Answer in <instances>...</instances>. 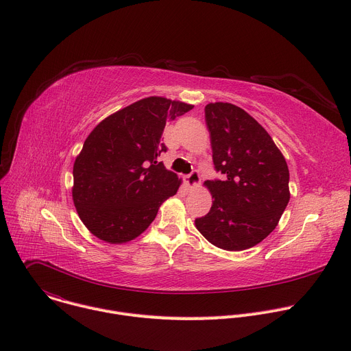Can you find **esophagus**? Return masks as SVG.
Instances as JSON below:
<instances>
[{
    "instance_id": "1",
    "label": "esophagus",
    "mask_w": 351,
    "mask_h": 351,
    "mask_svg": "<svg viewBox=\"0 0 351 351\" xmlns=\"http://www.w3.org/2000/svg\"><path fill=\"white\" fill-rule=\"evenodd\" d=\"M198 183H199V175L197 171H193L190 175L186 176V184L189 187H195L198 186Z\"/></svg>"
}]
</instances>
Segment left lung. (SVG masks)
Segmentation results:
<instances>
[{"mask_svg":"<svg viewBox=\"0 0 351 351\" xmlns=\"http://www.w3.org/2000/svg\"><path fill=\"white\" fill-rule=\"evenodd\" d=\"M213 161L225 180H206L210 213L194 225L211 244L241 252L261 243L290 199L289 168L269 133L240 107L206 106Z\"/></svg>","mask_w":351,"mask_h":351,"instance_id":"1","label":"left lung"}]
</instances>
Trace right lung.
<instances>
[{
    "instance_id": "1",
    "label": "right lung",
    "mask_w": 351,
    "mask_h": 351,
    "mask_svg": "<svg viewBox=\"0 0 351 351\" xmlns=\"http://www.w3.org/2000/svg\"><path fill=\"white\" fill-rule=\"evenodd\" d=\"M194 106L167 97H145L99 122L73 164L72 198L79 218L99 240L128 243L156 219L158 208L182 184L157 157L168 121Z\"/></svg>"
}]
</instances>
